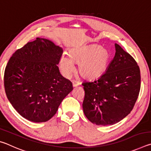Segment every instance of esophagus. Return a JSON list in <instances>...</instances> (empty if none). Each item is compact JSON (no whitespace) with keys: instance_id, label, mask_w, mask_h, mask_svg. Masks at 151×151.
I'll list each match as a JSON object with an SVG mask.
<instances>
[{"instance_id":"34e87169","label":"esophagus","mask_w":151,"mask_h":151,"mask_svg":"<svg viewBox=\"0 0 151 151\" xmlns=\"http://www.w3.org/2000/svg\"><path fill=\"white\" fill-rule=\"evenodd\" d=\"M72 83H73V87H76V86H77L79 85V83L76 81H73Z\"/></svg>"}]
</instances>
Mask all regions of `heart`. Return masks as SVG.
<instances>
[{
	"label": "heart",
	"mask_w": 151,
	"mask_h": 151,
	"mask_svg": "<svg viewBox=\"0 0 151 151\" xmlns=\"http://www.w3.org/2000/svg\"><path fill=\"white\" fill-rule=\"evenodd\" d=\"M110 58L111 55L106 48L96 45L85 46L70 49L69 56L63 55L59 66L63 75L68 77L75 71L74 63L79 64L78 72L82 77L93 80L104 73Z\"/></svg>",
	"instance_id": "1"
}]
</instances>
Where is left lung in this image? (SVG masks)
<instances>
[{
	"mask_svg": "<svg viewBox=\"0 0 151 151\" xmlns=\"http://www.w3.org/2000/svg\"><path fill=\"white\" fill-rule=\"evenodd\" d=\"M115 55L103 75L82 84L85 95V116L92 123L112 125L123 119L133 109L140 88L139 66L131 55L114 44Z\"/></svg>",
	"mask_w": 151,
	"mask_h": 151,
	"instance_id": "8db88e82",
	"label": "left lung"
}]
</instances>
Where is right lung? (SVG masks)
Segmentation results:
<instances>
[{
	"label": "right lung",
	"mask_w": 151,
	"mask_h": 151,
	"mask_svg": "<svg viewBox=\"0 0 151 151\" xmlns=\"http://www.w3.org/2000/svg\"><path fill=\"white\" fill-rule=\"evenodd\" d=\"M63 48L37 38L18 49L4 70L5 93L14 109L34 122L50 120L73 91L71 82L60 75L57 65Z\"/></svg>",
	"instance_id": "1"
}]
</instances>
